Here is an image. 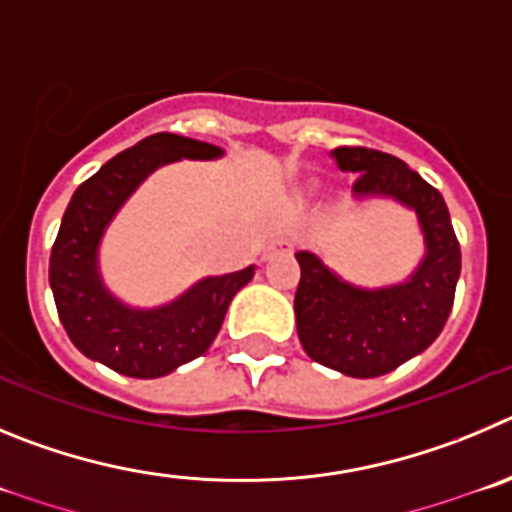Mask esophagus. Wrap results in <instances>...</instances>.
Instances as JSON below:
<instances>
[{
    "label": "esophagus",
    "instance_id": "obj_1",
    "mask_svg": "<svg viewBox=\"0 0 512 512\" xmlns=\"http://www.w3.org/2000/svg\"><path fill=\"white\" fill-rule=\"evenodd\" d=\"M293 250V242L288 237H275L270 245H267L265 257H273V255H285V252Z\"/></svg>",
    "mask_w": 512,
    "mask_h": 512
}]
</instances>
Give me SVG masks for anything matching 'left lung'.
<instances>
[{
  "label": "left lung",
  "instance_id": "left-lung-1",
  "mask_svg": "<svg viewBox=\"0 0 512 512\" xmlns=\"http://www.w3.org/2000/svg\"><path fill=\"white\" fill-rule=\"evenodd\" d=\"M331 158L357 173L354 196H388L416 211L426 255L405 283L357 288L311 252H296L298 339L308 357L349 377H380L434 344L454 306L462 250L444 196L403 160L370 147H336Z\"/></svg>",
  "mask_w": 512,
  "mask_h": 512
}]
</instances>
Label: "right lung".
I'll return each instance as SVG.
<instances>
[{
  "mask_svg": "<svg viewBox=\"0 0 512 512\" xmlns=\"http://www.w3.org/2000/svg\"><path fill=\"white\" fill-rule=\"evenodd\" d=\"M222 147L191 137H145L101 165L73 193L50 252V288L61 324L78 352L127 377H163L201 357L224 324L227 308L255 267L204 278L160 308H130L101 283L99 242L119 206L155 168L173 160H214Z\"/></svg>",
  "mask_w": 512,
  "mask_h": 512,
  "instance_id": "add662e5",
  "label": "right lung"
}]
</instances>
